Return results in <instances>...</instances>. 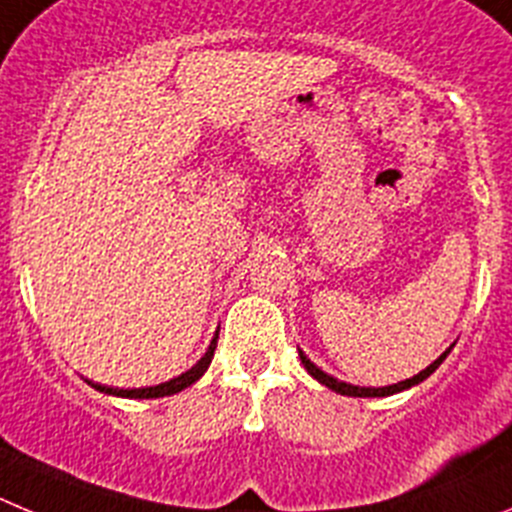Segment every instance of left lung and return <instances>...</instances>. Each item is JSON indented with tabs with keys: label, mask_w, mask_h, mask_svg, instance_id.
Here are the masks:
<instances>
[{
	"label": "left lung",
	"mask_w": 512,
	"mask_h": 512,
	"mask_svg": "<svg viewBox=\"0 0 512 512\" xmlns=\"http://www.w3.org/2000/svg\"><path fill=\"white\" fill-rule=\"evenodd\" d=\"M451 347H454V344H451ZM451 347L446 349V352L441 354V357H436L434 362H431V365L426 367V370L418 372V375L408 377V380L395 382V385H385V388H359V385H349V382L336 380L334 375H329V372H324V370H321V367L313 365L311 359L306 357V352H303V349H298V357H301V362H303V367H306L308 375H311L313 380H319L321 385H326V388H329V390H334V393H339V395H349V398H385V395L403 393V390L413 388V385H418V382L426 380V377L431 375V372H436V367H439L441 362H444L446 354L451 352Z\"/></svg>",
	"instance_id": "left-lung-1"
}]
</instances>
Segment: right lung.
Listing matches in <instances>:
<instances>
[{"label":"right lung","instance_id":"add662e5","mask_svg":"<svg viewBox=\"0 0 512 512\" xmlns=\"http://www.w3.org/2000/svg\"><path fill=\"white\" fill-rule=\"evenodd\" d=\"M216 339H219V331H216L214 339H211V344H209V349H206V352H204V357H201L199 362H196V365L191 367V370L181 372V375L173 377V380H168V382H160V385H150V388H132V390L107 388V385H99V382H91V388L99 390V393H104V395H114V398H137V400L165 398V395H176V393H181V390L191 388L193 382L199 380V377L204 375L206 370H209L211 359H214Z\"/></svg>","mask_w":512,"mask_h":512}]
</instances>
